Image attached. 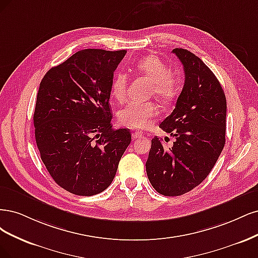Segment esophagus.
<instances>
[{"mask_svg": "<svg viewBox=\"0 0 258 258\" xmlns=\"http://www.w3.org/2000/svg\"><path fill=\"white\" fill-rule=\"evenodd\" d=\"M143 136H144V134H143V133H140V132H135V133H133V134H132V138L133 139L141 138Z\"/></svg>", "mask_w": 258, "mask_h": 258, "instance_id": "obj_1", "label": "esophagus"}]
</instances>
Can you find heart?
<instances>
[{"instance_id": "b5f03b06", "label": "heart", "mask_w": 258, "mask_h": 258, "mask_svg": "<svg viewBox=\"0 0 258 258\" xmlns=\"http://www.w3.org/2000/svg\"><path fill=\"white\" fill-rule=\"evenodd\" d=\"M135 69L152 82V93L164 103H171L176 99L181 90V79L178 74L168 70L160 56L150 54L138 59ZM127 77L125 74L117 73L111 82V96L118 102L126 97ZM159 113V108L152 103L128 102L118 111V120L131 128L143 130L150 124Z\"/></svg>"}]
</instances>
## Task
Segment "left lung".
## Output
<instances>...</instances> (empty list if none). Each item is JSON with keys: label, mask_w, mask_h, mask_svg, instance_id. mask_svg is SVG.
I'll return each mask as SVG.
<instances>
[{"label": "left lung", "mask_w": 258, "mask_h": 258, "mask_svg": "<svg viewBox=\"0 0 258 258\" xmlns=\"http://www.w3.org/2000/svg\"><path fill=\"white\" fill-rule=\"evenodd\" d=\"M172 52L184 69V86L176 107L160 127L174 137L166 148L155 136L146 163L149 181L165 196H180L207 178L225 145L226 97L218 78L186 49Z\"/></svg>", "instance_id": "1"}]
</instances>
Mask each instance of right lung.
Instances as JSON below:
<instances>
[{
	"label": "right lung",
	"mask_w": 258,
	"mask_h": 258,
	"mask_svg": "<svg viewBox=\"0 0 258 258\" xmlns=\"http://www.w3.org/2000/svg\"><path fill=\"white\" fill-rule=\"evenodd\" d=\"M125 50L85 49L49 70L34 111L40 159L68 192L102 193L115 176L131 144L127 128L112 130L110 87Z\"/></svg>",
	"instance_id": "1"
}]
</instances>
